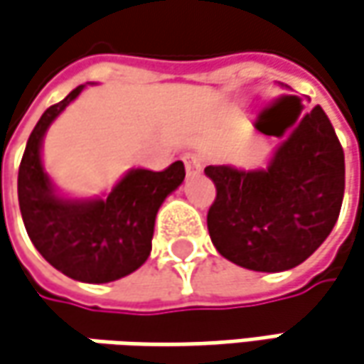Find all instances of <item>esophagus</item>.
I'll list each match as a JSON object with an SVG mask.
<instances>
[{
  "label": "esophagus",
  "mask_w": 364,
  "mask_h": 364,
  "mask_svg": "<svg viewBox=\"0 0 364 364\" xmlns=\"http://www.w3.org/2000/svg\"><path fill=\"white\" fill-rule=\"evenodd\" d=\"M183 162H185V171H187L189 177H193V175H198L202 171V159H200V154L187 152V154H183Z\"/></svg>",
  "instance_id": "obj_1"
}]
</instances>
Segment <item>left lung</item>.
Masks as SVG:
<instances>
[{
  "label": "left lung",
  "instance_id": "left-lung-1",
  "mask_svg": "<svg viewBox=\"0 0 364 364\" xmlns=\"http://www.w3.org/2000/svg\"><path fill=\"white\" fill-rule=\"evenodd\" d=\"M289 129L266 168L210 164L203 171L216 185L210 239L223 257L253 272L303 264L328 239L342 208L344 150L323 109L313 107Z\"/></svg>",
  "mask_w": 364,
  "mask_h": 364
}]
</instances>
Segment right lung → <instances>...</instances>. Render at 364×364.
Masks as SVG:
<instances>
[{
  "label": "right lung",
  "instance_id": "1",
  "mask_svg": "<svg viewBox=\"0 0 364 364\" xmlns=\"http://www.w3.org/2000/svg\"><path fill=\"white\" fill-rule=\"evenodd\" d=\"M82 88L49 107L34 125L18 171V202L33 245L55 269L80 282L105 284L148 259L159 208L183 183L185 166L177 161L159 173L132 168L105 198L59 196L43 166L41 146L49 125Z\"/></svg>",
  "mask_w": 364,
  "mask_h": 364
}]
</instances>
